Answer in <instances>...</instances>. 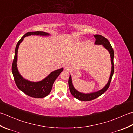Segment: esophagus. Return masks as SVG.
Here are the masks:
<instances>
[{"label": "esophagus", "instance_id": "obj_1", "mask_svg": "<svg viewBox=\"0 0 133 133\" xmlns=\"http://www.w3.org/2000/svg\"><path fill=\"white\" fill-rule=\"evenodd\" d=\"M69 65L68 64H65V69H69Z\"/></svg>", "mask_w": 133, "mask_h": 133}]
</instances>
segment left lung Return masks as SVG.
<instances>
[{"instance_id":"8db88e82","label":"left lung","mask_w":133,"mask_h":133,"mask_svg":"<svg viewBox=\"0 0 133 133\" xmlns=\"http://www.w3.org/2000/svg\"><path fill=\"white\" fill-rule=\"evenodd\" d=\"M94 37L95 38L96 41L95 42V45H102L105 49L107 50L108 52H109L110 55L111 57V71L110 76L108 79V83L105 84V85L103 88L101 89V90L98 91L94 92L91 93H82L78 91L77 89H76L73 85L71 75H69V78L68 80V84L69 87V90L70 93L74 96L75 98L79 100V101H89L94 100L95 99L97 98L99 96H100L103 94H104L105 91H107V89L108 88L110 84L111 81L112 76L114 74V53L113 49L111 45L110 42L108 41V40L105 38V37H103L101 35L96 34L94 35Z\"/></svg>"}]
</instances>
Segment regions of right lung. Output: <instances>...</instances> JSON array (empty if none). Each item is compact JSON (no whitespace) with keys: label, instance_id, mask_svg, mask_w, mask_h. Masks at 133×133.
Masks as SVG:
<instances>
[{"label":"right lung","instance_id":"1","mask_svg":"<svg viewBox=\"0 0 133 133\" xmlns=\"http://www.w3.org/2000/svg\"><path fill=\"white\" fill-rule=\"evenodd\" d=\"M31 35L40 36H49L50 34L44 31H34L27 32L21 38L16 46L15 55L12 65V72L16 85L21 91L27 95L34 98H43L48 96L52 89L53 84L60 73L64 70L63 68L51 72L44 79L39 82H31L24 78L19 72L17 67L18 50L20 44L23 41L24 38Z\"/></svg>","mask_w":133,"mask_h":133}]
</instances>
